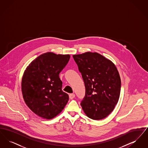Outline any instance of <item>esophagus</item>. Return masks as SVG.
Segmentation results:
<instances>
[{
	"mask_svg": "<svg viewBox=\"0 0 148 148\" xmlns=\"http://www.w3.org/2000/svg\"><path fill=\"white\" fill-rule=\"evenodd\" d=\"M75 97V95L74 94H69V98L71 99H73Z\"/></svg>",
	"mask_w": 148,
	"mask_h": 148,
	"instance_id": "34e87169",
	"label": "esophagus"
}]
</instances>
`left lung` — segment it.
<instances>
[{
    "mask_svg": "<svg viewBox=\"0 0 148 148\" xmlns=\"http://www.w3.org/2000/svg\"><path fill=\"white\" fill-rule=\"evenodd\" d=\"M73 57L84 82L85 95L80 104L83 110L90 119H104L119 99L121 80L117 68L112 61L96 52Z\"/></svg>",
    "mask_w": 148,
    "mask_h": 148,
    "instance_id": "left-lung-1",
    "label": "left lung"
}]
</instances>
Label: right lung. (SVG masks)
<instances>
[{
    "label": "right lung",
    "mask_w": 148,
    "mask_h": 148,
    "mask_svg": "<svg viewBox=\"0 0 148 148\" xmlns=\"http://www.w3.org/2000/svg\"><path fill=\"white\" fill-rule=\"evenodd\" d=\"M69 54L44 53L29 65L21 80L27 106L40 117L51 119L63 110L69 95L63 92L59 73L68 63Z\"/></svg>",
    "instance_id": "add662e5"
}]
</instances>
